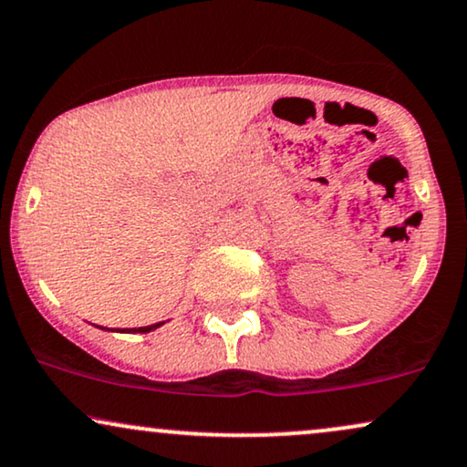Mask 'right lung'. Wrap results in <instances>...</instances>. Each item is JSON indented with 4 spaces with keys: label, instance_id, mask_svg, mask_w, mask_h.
Returning <instances> with one entry per match:
<instances>
[{
    "label": "right lung",
    "instance_id": "right-lung-1",
    "mask_svg": "<svg viewBox=\"0 0 467 467\" xmlns=\"http://www.w3.org/2000/svg\"><path fill=\"white\" fill-rule=\"evenodd\" d=\"M159 326H163V323H155V326H146V327H133V329H125V332H140V334H146V332H152V329H157Z\"/></svg>",
    "mask_w": 467,
    "mask_h": 467
}]
</instances>
